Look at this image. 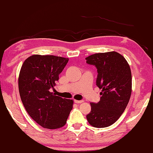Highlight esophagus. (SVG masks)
<instances>
[{
	"instance_id": "1",
	"label": "esophagus",
	"mask_w": 153,
	"mask_h": 153,
	"mask_svg": "<svg viewBox=\"0 0 153 153\" xmlns=\"http://www.w3.org/2000/svg\"><path fill=\"white\" fill-rule=\"evenodd\" d=\"M84 102V100H74V102L76 103V104H80V103H82Z\"/></svg>"
}]
</instances>
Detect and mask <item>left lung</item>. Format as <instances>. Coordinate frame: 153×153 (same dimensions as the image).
<instances>
[{
  "label": "left lung",
  "instance_id": "8db88e82",
  "mask_svg": "<svg viewBox=\"0 0 153 153\" xmlns=\"http://www.w3.org/2000/svg\"><path fill=\"white\" fill-rule=\"evenodd\" d=\"M86 63L97 68V86L102 89L100 101L91 102V111L86 119L96 128L114 124L125 110L132 92L130 66L117 52L96 53L86 57Z\"/></svg>",
  "mask_w": 153,
  "mask_h": 153
}]
</instances>
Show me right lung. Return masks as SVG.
<instances>
[{
	"instance_id": "1",
	"label": "right lung",
	"mask_w": 153,
	"mask_h": 153,
	"mask_svg": "<svg viewBox=\"0 0 153 153\" xmlns=\"http://www.w3.org/2000/svg\"><path fill=\"white\" fill-rule=\"evenodd\" d=\"M68 59L34 54L25 60L19 76L20 96L26 111L43 128L56 129L67 123L73 100L51 92Z\"/></svg>"
}]
</instances>
